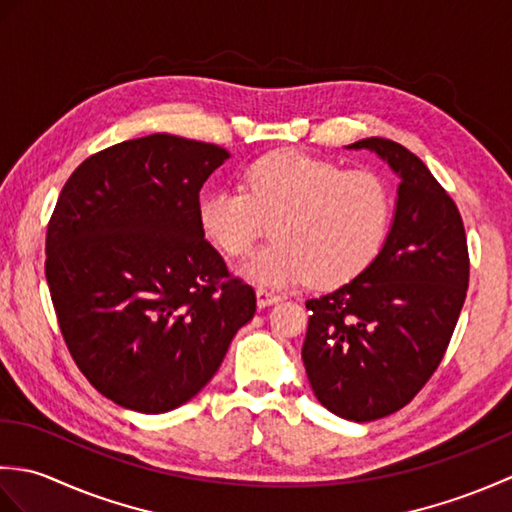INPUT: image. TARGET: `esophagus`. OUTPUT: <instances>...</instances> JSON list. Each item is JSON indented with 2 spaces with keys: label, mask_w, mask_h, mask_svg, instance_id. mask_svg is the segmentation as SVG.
Masks as SVG:
<instances>
[{
  "label": "esophagus",
  "mask_w": 512,
  "mask_h": 512,
  "mask_svg": "<svg viewBox=\"0 0 512 512\" xmlns=\"http://www.w3.org/2000/svg\"><path fill=\"white\" fill-rule=\"evenodd\" d=\"M255 295H257V306H259V308L273 306V303H277V301L281 299V297L277 295V292L268 290V288H262V286H259V288L255 290Z\"/></svg>",
  "instance_id": "34e87169"
}]
</instances>
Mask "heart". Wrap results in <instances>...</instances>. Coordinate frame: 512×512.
I'll use <instances>...</instances> for the list:
<instances>
[{
  "label": "heart",
  "instance_id": "1",
  "mask_svg": "<svg viewBox=\"0 0 512 512\" xmlns=\"http://www.w3.org/2000/svg\"><path fill=\"white\" fill-rule=\"evenodd\" d=\"M394 198L387 180L369 169L286 149L250 162L242 187L202 195L204 237L226 257H244L275 220V242L250 255L239 273L255 284L284 288L312 279L336 288L372 266L383 248Z\"/></svg>",
  "mask_w": 512,
  "mask_h": 512
}]
</instances>
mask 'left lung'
<instances>
[{
  "label": "left lung",
  "mask_w": 512,
  "mask_h": 512,
  "mask_svg": "<svg viewBox=\"0 0 512 512\" xmlns=\"http://www.w3.org/2000/svg\"><path fill=\"white\" fill-rule=\"evenodd\" d=\"M400 176L387 242L365 273L310 310L301 358L323 407L354 422L396 413L429 383L469 290L471 259L458 204L427 165L387 138H365Z\"/></svg>",
  "instance_id": "obj_1"
}]
</instances>
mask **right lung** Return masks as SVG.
Returning a JSON list of instances; mask_svg holds the SVG:
<instances>
[{
    "label": "right lung",
    "instance_id": "add662e5",
    "mask_svg": "<svg viewBox=\"0 0 512 512\" xmlns=\"http://www.w3.org/2000/svg\"><path fill=\"white\" fill-rule=\"evenodd\" d=\"M220 145L151 134L96 151L63 184L46 279L83 376L127 409L191 400L253 319L255 290L228 273L198 220Z\"/></svg>",
    "mask_w": 512,
    "mask_h": 512
}]
</instances>
